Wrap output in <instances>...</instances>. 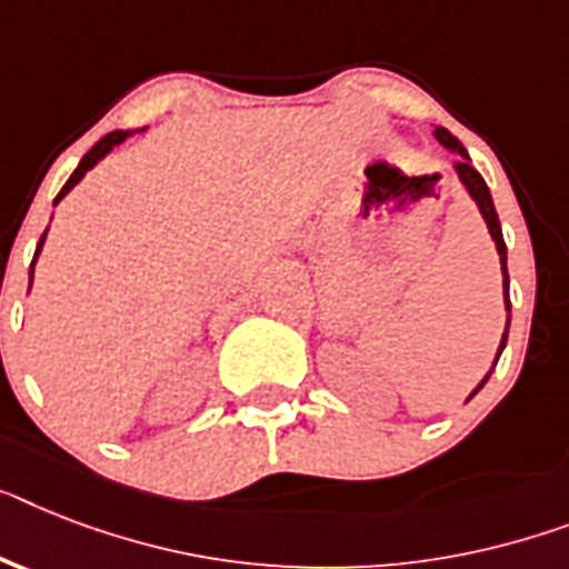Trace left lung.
I'll use <instances>...</instances> for the list:
<instances>
[{"label": "left lung", "mask_w": 569, "mask_h": 569, "mask_svg": "<svg viewBox=\"0 0 569 569\" xmlns=\"http://www.w3.org/2000/svg\"><path fill=\"white\" fill-rule=\"evenodd\" d=\"M433 136L439 139V144L442 148H448L450 153H457V166H453V171H457L459 182H462L465 189H468V194H471V200L477 206H480V214L482 220H486L488 232H491V241H495L497 247V256H500V270H503V302H506V331H503V340H500V349H497V358H495V366L497 360H500V355H503L506 349V340H509V326H511V302H509V267H506V241H503V229H500V218H497V209H495V200H491V191H488L486 180L480 177V171L471 166V157H468V150L462 148V142H459L457 136L450 133V130H445V127H436ZM495 366L488 369L486 378L480 380V387L473 389L471 396H468V401H471L477 392H480L482 387H486V380L491 378V372H495Z\"/></svg>", "instance_id": "1"}]
</instances>
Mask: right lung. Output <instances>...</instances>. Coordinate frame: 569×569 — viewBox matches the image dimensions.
<instances>
[{
    "label": "right lung",
    "mask_w": 569,
    "mask_h": 569,
    "mask_svg": "<svg viewBox=\"0 0 569 569\" xmlns=\"http://www.w3.org/2000/svg\"><path fill=\"white\" fill-rule=\"evenodd\" d=\"M142 130H144V127H142ZM133 133H139V130H112V133H107L104 139H98V142L92 144V150H87V157H83L81 162H78V168H74V171H72V177L66 180V186H63V189H60L58 200H63V197L69 194V191H72L74 186H78V182L83 180V173H87L89 168H96L98 162H101V159H104L107 153H110V150L116 148V144H121V142H124V139H127V136H133ZM58 200H54V203H58ZM46 232H49V229H46ZM46 232H42L40 243H37L34 261H37V256H40V250H42V241H46ZM34 261H31V270H28V279H34ZM28 290H31V288H28Z\"/></svg>",
    "instance_id": "1"
}]
</instances>
